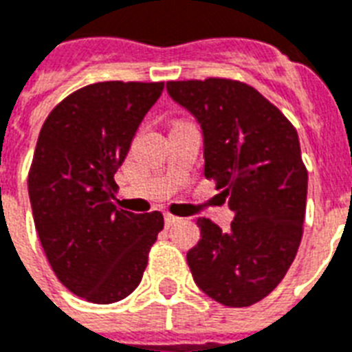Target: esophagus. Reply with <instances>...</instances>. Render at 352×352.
Masks as SVG:
<instances>
[{"label": "esophagus", "instance_id": "1", "mask_svg": "<svg viewBox=\"0 0 352 352\" xmlns=\"http://www.w3.org/2000/svg\"><path fill=\"white\" fill-rule=\"evenodd\" d=\"M181 218L179 216H173V214H166V227H173L175 223H179Z\"/></svg>", "mask_w": 352, "mask_h": 352}]
</instances>
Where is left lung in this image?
Listing matches in <instances>:
<instances>
[{
  "label": "left lung",
  "mask_w": 352,
  "mask_h": 352,
  "mask_svg": "<svg viewBox=\"0 0 352 352\" xmlns=\"http://www.w3.org/2000/svg\"><path fill=\"white\" fill-rule=\"evenodd\" d=\"M168 92L205 134V177L229 199L227 232L197 219L186 260L195 284L225 307H251L283 280L302 238L308 171L288 118L248 82L168 80Z\"/></svg>",
  "instance_id": "8db88e82"
}]
</instances>
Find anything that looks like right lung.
Listing matches in <instances>:
<instances>
[{
	"instance_id": "right-lung-1",
	"label": "right lung",
	"mask_w": 352,
	"mask_h": 352,
	"mask_svg": "<svg viewBox=\"0 0 352 352\" xmlns=\"http://www.w3.org/2000/svg\"><path fill=\"white\" fill-rule=\"evenodd\" d=\"M164 82L103 80L75 90L45 118L27 186L51 270L85 301L111 305L140 284L164 229L162 212L114 205V173Z\"/></svg>"
}]
</instances>
